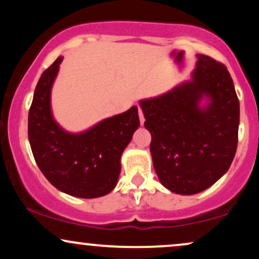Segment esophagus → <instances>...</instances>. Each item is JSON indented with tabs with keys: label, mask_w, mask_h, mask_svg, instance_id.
<instances>
[{
	"label": "esophagus",
	"mask_w": 259,
	"mask_h": 259,
	"mask_svg": "<svg viewBox=\"0 0 259 259\" xmlns=\"http://www.w3.org/2000/svg\"><path fill=\"white\" fill-rule=\"evenodd\" d=\"M139 118H140V123H141V125H144L145 117H144V113L141 111V108H139Z\"/></svg>",
	"instance_id": "obj_1"
}]
</instances>
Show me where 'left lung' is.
I'll return each mask as SVG.
<instances>
[{"mask_svg":"<svg viewBox=\"0 0 259 259\" xmlns=\"http://www.w3.org/2000/svg\"><path fill=\"white\" fill-rule=\"evenodd\" d=\"M191 79L140 100L153 167L165 189L195 195L228 171L237 147L240 103L227 67L197 55Z\"/></svg>","mask_w":259,"mask_h":259,"instance_id":"obj_1","label":"left lung"}]
</instances>
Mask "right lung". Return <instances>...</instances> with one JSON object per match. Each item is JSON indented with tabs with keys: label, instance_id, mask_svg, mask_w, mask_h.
I'll return each mask as SVG.
<instances>
[{
	"label": "right lung",
	"instance_id": "add662e5",
	"mask_svg": "<svg viewBox=\"0 0 259 259\" xmlns=\"http://www.w3.org/2000/svg\"><path fill=\"white\" fill-rule=\"evenodd\" d=\"M62 61L61 56L38 79L29 111V142L38 168L56 189L74 197H101L117 185L121 154L140 126L138 107L84 132H67L53 118L51 107Z\"/></svg>",
	"mask_w": 259,
	"mask_h": 259
}]
</instances>
